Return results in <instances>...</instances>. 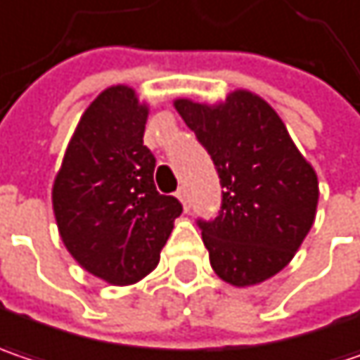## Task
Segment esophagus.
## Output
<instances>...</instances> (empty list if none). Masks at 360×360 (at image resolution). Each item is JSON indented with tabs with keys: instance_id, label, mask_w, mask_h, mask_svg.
Here are the masks:
<instances>
[{
	"instance_id": "1",
	"label": "esophagus",
	"mask_w": 360,
	"mask_h": 360,
	"mask_svg": "<svg viewBox=\"0 0 360 360\" xmlns=\"http://www.w3.org/2000/svg\"><path fill=\"white\" fill-rule=\"evenodd\" d=\"M177 198L181 200V203H183V207H185V212L189 210V200H187V189L185 187H181L179 191H177Z\"/></svg>"
}]
</instances>
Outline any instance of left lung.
Listing matches in <instances>:
<instances>
[{"label": "left lung", "mask_w": 360, "mask_h": 360, "mask_svg": "<svg viewBox=\"0 0 360 360\" xmlns=\"http://www.w3.org/2000/svg\"><path fill=\"white\" fill-rule=\"evenodd\" d=\"M175 108L222 185L218 216L198 220L212 269L230 285H257L304 243L316 218L318 177L277 112L250 91H234L220 105L177 99Z\"/></svg>", "instance_id": "1"}]
</instances>
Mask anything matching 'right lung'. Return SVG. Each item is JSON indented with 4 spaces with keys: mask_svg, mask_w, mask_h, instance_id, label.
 Wrapping results in <instances>:
<instances>
[{
    "mask_svg": "<svg viewBox=\"0 0 360 360\" xmlns=\"http://www.w3.org/2000/svg\"><path fill=\"white\" fill-rule=\"evenodd\" d=\"M148 110L130 87L105 89L81 116L54 179L60 238L85 271L130 285L160 259L183 205L155 187L157 159L144 146Z\"/></svg>",
    "mask_w": 360,
    "mask_h": 360,
    "instance_id": "add662e5",
    "label": "right lung"
}]
</instances>
